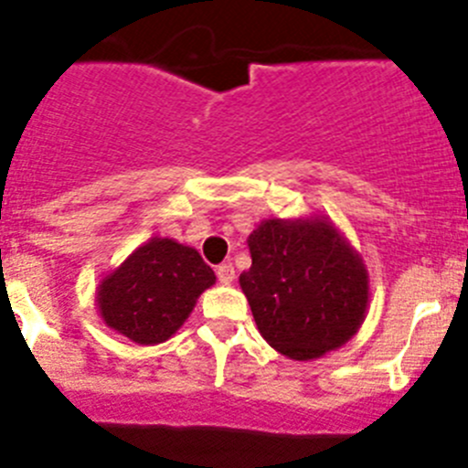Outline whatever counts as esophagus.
<instances>
[{"mask_svg": "<svg viewBox=\"0 0 468 468\" xmlns=\"http://www.w3.org/2000/svg\"><path fill=\"white\" fill-rule=\"evenodd\" d=\"M217 279H219L221 283H230L235 279V268L230 263H221L219 268H217Z\"/></svg>", "mask_w": 468, "mask_h": 468, "instance_id": "34e87169", "label": "esophagus"}]
</instances>
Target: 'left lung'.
Instances as JSON below:
<instances>
[{"label":"left lung","instance_id":"obj_1","mask_svg":"<svg viewBox=\"0 0 468 468\" xmlns=\"http://www.w3.org/2000/svg\"><path fill=\"white\" fill-rule=\"evenodd\" d=\"M239 274L261 335L293 360L346 344L365 321L369 286L360 256L323 219H270L249 235Z\"/></svg>","mask_w":468,"mask_h":468}]
</instances>
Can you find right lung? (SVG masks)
<instances>
[{"instance_id":"right-lung-1","label":"right lung","mask_w":468,"mask_h":468,"mask_svg":"<svg viewBox=\"0 0 468 468\" xmlns=\"http://www.w3.org/2000/svg\"><path fill=\"white\" fill-rule=\"evenodd\" d=\"M214 279L196 249L152 238L103 279L99 312L108 327L131 342L161 344L186 321Z\"/></svg>"}]
</instances>
